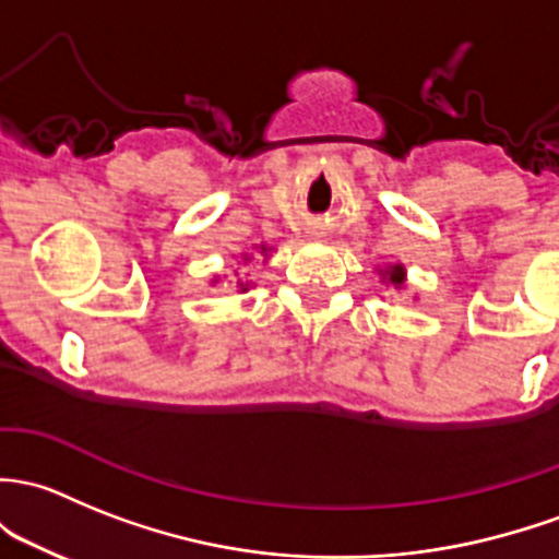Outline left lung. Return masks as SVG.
Returning <instances> with one entry per match:
<instances>
[{
  "instance_id": "left-lung-1",
  "label": "left lung",
  "mask_w": 559,
  "mask_h": 559,
  "mask_svg": "<svg viewBox=\"0 0 559 559\" xmlns=\"http://www.w3.org/2000/svg\"><path fill=\"white\" fill-rule=\"evenodd\" d=\"M380 275H383L385 284H393L396 289H402L404 286V275H407V270H404V264H388L385 270H380Z\"/></svg>"
}]
</instances>
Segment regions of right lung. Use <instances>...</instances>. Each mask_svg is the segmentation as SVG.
<instances>
[{
	"instance_id": "add662e5",
	"label": "right lung",
	"mask_w": 559,
	"mask_h": 559,
	"mask_svg": "<svg viewBox=\"0 0 559 559\" xmlns=\"http://www.w3.org/2000/svg\"><path fill=\"white\" fill-rule=\"evenodd\" d=\"M260 249H262V254H267V249H264V246H260ZM238 286H240V292L249 289V284H238Z\"/></svg>"
}]
</instances>
